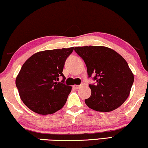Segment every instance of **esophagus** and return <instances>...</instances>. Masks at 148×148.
<instances>
[{"label":"esophagus","mask_w":148,"mask_h":148,"mask_svg":"<svg viewBox=\"0 0 148 148\" xmlns=\"http://www.w3.org/2000/svg\"><path fill=\"white\" fill-rule=\"evenodd\" d=\"M81 87V85H73V88H75V89H79V88Z\"/></svg>","instance_id":"obj_1"}]
</instances>
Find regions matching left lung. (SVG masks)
<instances>
[{
	"instance_id": "8db88e82",
	"label": "left lung",
	"mask_w": 148,
	"mask_h": 148,
	"mask_svg": "<svg viewBox=\"0 0 148 148\" xmlns=\"http://www.w3.org/2000/svg\"><path fill=\"white\" fill-rule=\"evenodd\" d=\"M85 61L88 77L95 75L96 85H89L91 95L85 103L99 112H110L123 104L133 85L134 74L128 63L113 49L104 46L75 47Z\"/></svg>"
}]
</instances>
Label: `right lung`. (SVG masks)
<instances>
[{
	"instance_id": "right-lung-1",
	"label": "right lung",
	"mask_w": 148,
	"mask_h": 148,
	"mask_svg": "<svg viewBox=\"0 0 148 148\" xmlns=\"http://www.w3.org/2000/svg\"><path fill=\"white\" fill-rule=\"evenodd\" d=\"M73 49L72 47L39 51L22 65L16 85L22 102L33 112L50 114L65 105L72 87L64 84L62 72ZM60 76L63 77L61 82H58Z\"/></svg>"
}]
</instances>
